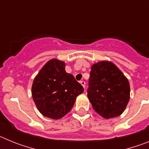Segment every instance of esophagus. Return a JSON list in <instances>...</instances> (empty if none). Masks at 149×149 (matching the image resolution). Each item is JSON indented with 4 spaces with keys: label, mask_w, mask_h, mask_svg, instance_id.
I'll return each instance as SVG.
<instances>
[{
    "label": "esophagus",
    "mask_w": 149,
    "mask_h": 149,
    "mask_svg": "<svg viewBox=\"0 0 149 149\" xmlns=\"http://www.w3.org/2000/svg\"><path fill=\"white\" fill-rule=\"evenodd\" d=\"M80 83H81V84L83 86V87L85 88V85H86V83H85V81H80Z\"/></svg>",
    "instance_id": "obj_1"
}]
</instances>
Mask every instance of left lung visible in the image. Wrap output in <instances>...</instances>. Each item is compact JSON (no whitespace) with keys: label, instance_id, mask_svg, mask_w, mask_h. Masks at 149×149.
I'll return each instance as SVG.
<instances>
[{"label":"left lung","instance_id":"left-lung-1","mask_svg":"<svg viewBox=\"0 0 149 149\" xmlns=\"http://www.w3.org/2000/svg\"><path fill=\"white\" fill-rule=\"evenodd\" d=\"M87 96L95 111L107 119L119 116L130 99L127 77L113 62L102 60L91 67Z\"/></svg>","mask_w":149,"mask_h":149}]
</instances>
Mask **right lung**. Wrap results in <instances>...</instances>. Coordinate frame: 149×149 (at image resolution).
I'll return each mask as SVG.
<instances>
[{"mask_svg":"<svg viewBox=\"0 0 149 149\" xmlns=\"http://www.w3.org/2000/svg\"><path fill=\"white\" fill-rule=\"evenodd\" d=\"M65 62L51 59L34 77L32 97L40 113L60 119L70 112L84 87L65 70Z\"/></svg>","mask_w":149,"mask_h":149,"instance_id":"right-lung-1","label":"right lung"}]
</instances>
